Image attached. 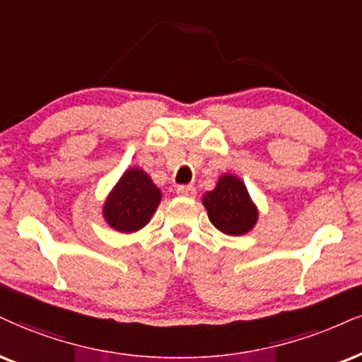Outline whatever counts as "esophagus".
Wrapping results in <instances>:
<instances>
[{
    "instance_id": "obj_1",
    "label": "esophagus",
    "mask_w": 362,
    "mask_h": 362,
    "mask_svg": "<svg viewBox=\"0 0 362 362\" xmlns=\"http://www.w3.org/2000/svg\"><path fill=\"white\" fill-rule=\"evenodd\" d=\"M176 193L180 196H185V198H194L196 188H194V186H177Z\"/></svg>"
}]
</instances>
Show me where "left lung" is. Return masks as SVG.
Returning a JSON list of instances; mask_svg holds the SVG:
<instances>
[{
  "label": "left lung",
  "instance_id": "1",
  "mask_svg": "<svg viewBox=\"0 0 362 362\" xmlns=\"http://www.w3.org/2000/svg\"><path fill=\"white\" fill-rule=\"evenodd\" d=\"M208 218L221 233L240 236L248 233L258 220V209L247 186L233 174H223L216 188L203 196Z\"/></svg>",
  "mask_w": 362,
  "mask_h": 362
}]
</instances>
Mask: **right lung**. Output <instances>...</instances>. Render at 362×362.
<instances>
[{
  "label": "right lung",
  "mask_w": 362,
  "mask_h": 362,
  "mask_svg": "<svg viewBox=\"0 0 362 362\" xmlns=\"http://www.w3.org/2000/svg\"><path fill=\"white\" fill-rule=\"evenodd\" d=\"M160 191L139 168L122 174L117 185L107 196L104 204L105 221L120 233L141 230L153 218L160 203Z\"/></svg>",
  "instance_id": "right-lung-1"
}]
</instances>
